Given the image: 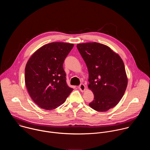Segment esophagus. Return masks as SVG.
Segmentation results:
<instances>
[{"label":"esophagus","mask_w":150,"mask_h":150,"mask_svg":"<svg viewBox=\"0 0 150 150\" xmlns=\"http://www.w3.org/2000/svg\"><path fill=\"white\" fill-rule=\"evenodd\" d=\"M79 90L81 91V92H83L85 90V85L83 84V83H81L79 85V86L78 87Z\"/></svg>","instance_id":"34e87169"}]
</instances>
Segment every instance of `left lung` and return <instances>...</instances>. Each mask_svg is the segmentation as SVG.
<instances>
[{"instance_id":"obj_1","label":"left lung","mask_w":150,"mask_h":150,"mask_svg":"<svg viewBox=\"0 0 150 150\" xmlns=\"http://www.w3.org/2000/svg\"><path fill=\"white\" fill-rule=\"evenodd\" d=\"M76 47L87 65L88 88L94 95L89 105L98 112L114 108L124 95L127 85L122 59L110 47L98 42L78 44Z\"/></svg>"}]
</instances>
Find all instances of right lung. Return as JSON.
<instances>
[{
    "instance_id": "obj_1",
    "label": "right lung",
    "mask_w": 150,
    "mask_h": 150,
    "mask_svg": "<svg viewBox=\"0 0 150 150\" xmlns=\"http://www.w3.org/2000/svg\"><path fill=\"white\" fill-rule=\"evenodd\" d=\"M74 44L54 42L38 49L28 60L25 82L28 92L40 108L53 110L73 91L66 81L63 64Z\"/></svg>"
}]
</instances>
